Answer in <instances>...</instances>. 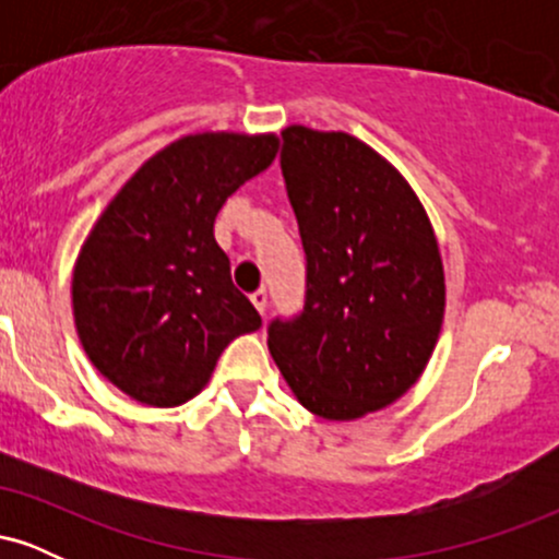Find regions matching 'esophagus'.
Listing matches in <instances>:
<instances>
[{"instance_id":"obj_1","label":"esophagus","mask_w":559,"mask_h":559,"mask_svg":"<svg viewBox=\"0 0 559 559\" xmlns=\"http://www.w3.org/2000/svg\"><path fill=\"white\" fill-rule=\"evenodd\" d=\"M249 299H252V305L258 307L260 316H265V310H267V292H265V288H258V292H254Z\"/></svg>"}]
</instances>
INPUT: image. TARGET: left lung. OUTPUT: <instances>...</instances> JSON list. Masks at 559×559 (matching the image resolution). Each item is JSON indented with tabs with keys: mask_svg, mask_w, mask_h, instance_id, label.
Returning a JSON list of instances; mask_svg holds the SVG:
<instances>
[{
	"mask_svg": "<svg viewBox=\"0 0 559 559\" xmlns=\"http://www.w3.org/2000/svg\"><path fill=\"white\" fill-rule=\"evenodd\" d=\"M281 170L307 254L305 310L267 329L301 407L357 420L423 376L444 323L439 241L413 186L344 131L288 126Z\"/></svg>",
	"mask_w": 559,
	"mask_h": 559,
	"instance_id": "8db88e82",
	"label": "left lung"
}]
</instances>
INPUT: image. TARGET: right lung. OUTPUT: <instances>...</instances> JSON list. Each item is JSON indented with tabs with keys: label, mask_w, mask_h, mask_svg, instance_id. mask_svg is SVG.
<instances>
[{
	"label": "right lung",
	"mask_w": 559,
	"mask_h": 559,
	"mask_svg": "<svg viewBox=\"0 0 559 559\" xmlns=\"http://www.w3.org/2000/svg\"><path fill=\"white\" fill-rule=\"evenodd\" d=\"M275 155V133H189L146 159L88 230L73 267L75 331L131 400H194L223 349L262 325L230 281L215 217Z\"/></svg>",
	"instance_id": "1"
}]
</instances>
